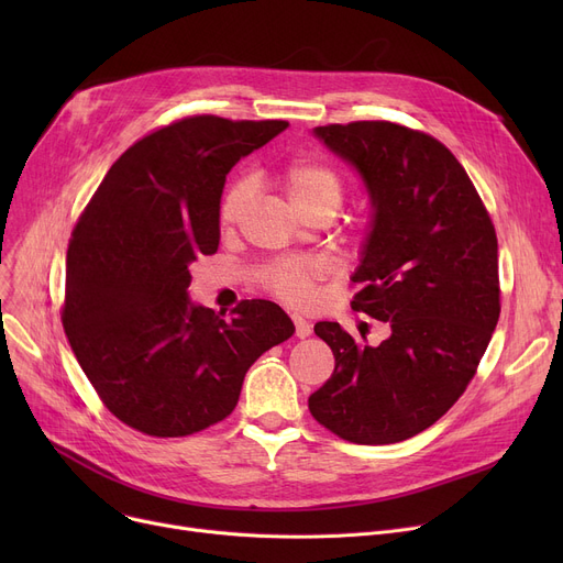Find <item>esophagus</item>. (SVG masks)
Here are the masks:
<instances>
[{"instance_id":"34e87169","label":"esophagus","mask_w":563,"mask_h":563,"mask_svg":"<svg viewBox=\"0 0 563 563\" xmlns=\"http://www.w3.org/2000/svg\"><path fill=\"white\" fill-rule=\"evenodd\" d=\"M291 321H294V335L297 338H308L310 333H312V327H310V321H306L301 314H291Z\"/></svg>"}]
</instances>
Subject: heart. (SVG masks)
Instances as JSON below:
<instances>
[{"label":"heart","mask_w":563,"mask_h":563,"mask_svg":"<svg viewBox=\"0 0 563 563\" xmlns=\"http://www.w3.org/2000/svg\"><path fill=\"white\" fill-rule=\"evenodd\" d=\"M280 185L287 200L301 217L310 212H329L333 217L344 200L342 177L331 166L312 159L289 162L280 175ZM249 198L251 183L234 180L219 202L221 223L230 225L240 219ZM321 276V264L312 257H276L260 264L255 272L257 283L291 308H303L312 301L314 285Z\"/></svg>","instance_id":"obj_1"}]
</instances>
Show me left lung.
<instances>
[{"label":"left lung","instance_id":"obj_1","mask_svg":"<svg viewBox=\"0 0 563 563\" xmlns=\"http://www.w3.org/2000/svg\"><path fill=\"white\" fill-rule=\"evenodd\" d=\"M314 134L367 185L374 221L351 308L393 335L369 346L338 321L314 323L335 369L308 408L342 440L390 445L438 422L477 374L499 319L495 225L465 168L431 134L390 121Z\"/></svg>","mask_w":563,"mask_h":563}]
</instances>
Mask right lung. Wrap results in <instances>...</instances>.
I'll list each match as a JSON object with an SVG mask.
<instances>
[{"label":"right lung","instance_id":"1","mask_svg":"<svg viewBox=\"0 0 563 563\" xmlns=\"http://www.w3.org/2000/svg\"><path fill=\"white\" fill-rule=\"evenodd\" d=\"M287 121L187 115L113 162L73 230L64 331L123 424L183 438L225 420L249 367L294 333L272 301L217 314L187 297L191 264L219 249L228 170Z\"/></svg>","mask_w":563,"mask_h":563}]
</instances>
